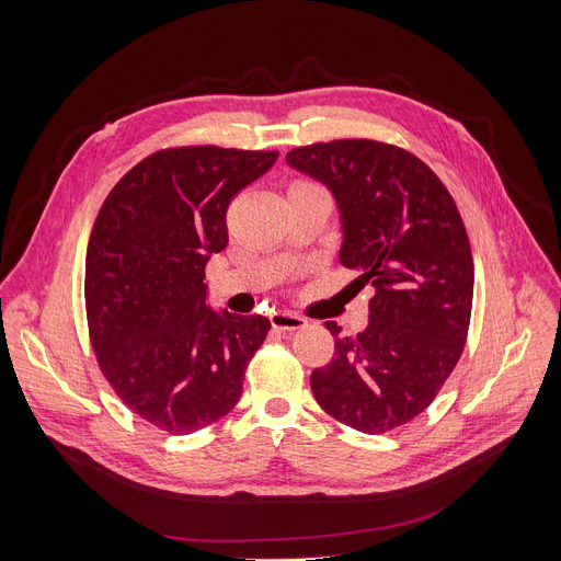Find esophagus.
<instances>
[{
	"label": "esophagus",
	"instance_id": "34e87169",
	"mask_svg": "<svg viewBox=\"0 0 561 561\" xmlns=\"http://www.w3.org/2000/svg\"><path fill=\"white\" fill-rule=\"evenodd\" d=\"M271 325L273 330L277 332H296V330H302L307 328V320L298 313H288V311H275L271 316Z\"/></svg>",
	"mask_w": 561,
	"mask_h": 561
}]
</instances>
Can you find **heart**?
Here are the masks:
<instances>
[{
  "mask_svg": "<svg viewBox=\"0 0 561 561\" xmlns=\"http://www.w3.org/2000/svg\"><path fill=\"white\" fill-rule=\"evenodd\" d=\"M302 186H311V182H307V180H296L288 188H302Z\"/></svg>",
  "mask_w": 561,
  "mask_h": 561,
  "instance_id": "b5f03b06",
  "label": "heart"
}]
</instances>
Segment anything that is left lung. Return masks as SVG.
I'll use <instances>...</instances> for the list:
<instances>
[{
  "instance_id": "obj_1",
  "label": "left lung",
  "mask_w": 561,
  "mask_h": 561,
  "mask_svg": "<svg viewBox=\"0 0 561 561\" xmlns=\"http://www.w3.org/2000/svg\"><path fill=\"white\" fill-rule=\"evenodd\" d=\"M286 161L334 193L341 263L375 288L368 328L334 341L311 391L343 425L391 432L432 404L463 352L476 277L461 214L434 170L398 145L341 138L296 147Z\"/></svg>"
}]
</instances>
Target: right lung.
I'll return each mask as SVG.
<instances>
[{
  "label": "right lung",
  "instance_id": "add662e5",
  "mask_svg": "<svg viewBox=\"0 0 561 561\" xmlns=\"http://www.w3.org/2000/svg\"><path fill=\"white\" fill-rule=\"evenodd\" d=\"M277 150L165 147L106 195L85 250V320L98 366L136 416L182 436L227 416L271 320L206 309L204 268L227 209Z\"/></svg>",
  "mask_w": 561,
  "mask_h": 561
}]
</instances>
